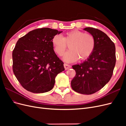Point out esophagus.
I'll list each match as a JSON object with an SVG mask.
<instances>
[{"label":"esophagus","instance_id":"1","mask_svg":"<svg viewBox=\"0 0 126 126\" xmlns=\"http://www.w3.org/2000/svg\"><path fill=\"white\" fill-rule=\"evenodd\" d=\"M64 68H65L66 70H67V69H69V68H70L71 67V66L70 65H69V64L64 63Z\"/></svg>","mask_w":126,"mask_h":126}]
</instances>
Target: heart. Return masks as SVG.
I'll return each mask as SVG.
<instances>
[{"label": "heart", "mask_w": 126, "mask_h": 126, "mask_svg": "<svg viewBox=\"0 0 126 126\" xmlns=\"http://www.w3.org/2000/svg\"><path fill=\"white\" fill-rule=\"evenodd\" d=\"M52 44L57 55L63 56L67 45L70 50L64 54L63 59L68 63H72L80 60H85L93 54L95 48V39L88 33H84L75 30L68 32L64 37L56 35L52 38Z\"/></svg>", "instance_id": "b5f03b06"}]
</instances>
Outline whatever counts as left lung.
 Segmentation results:
<instances>
[{"label":"left lung","mask_w":126,"mask_h":126,"mask_svg":"<svg viewBox=\"0 0 126 126\" xmlns=\"http://www.w3.org/2000/svg\"><path fill=\"white\" fill-rule=\"evenodd\" d=\"M95 39L93 54L80 64L73 65L76 76L71 86L76 92L91 94L100 90L111 79L116 64L115 44L105 33L91 27L83 29Z\"/></svg>","instance_id":"left-lung-1"}]
</instances>
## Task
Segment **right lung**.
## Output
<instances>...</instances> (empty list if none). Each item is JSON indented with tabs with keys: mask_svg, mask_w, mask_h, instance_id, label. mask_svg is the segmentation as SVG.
Instances as JSON below:
<instances>
[{
	"mask_svg": "<svg viewBox=\"0 0 126 126\" xmlns=\"http://www.w3.org/2000/svg\"><path fill=\"white\" fill-rule=\"evenodd\" d=\"M63 32L49 28L32 30L18 40L13 51V71L25 89L44 93L54 86L55 78L64 70L54 50L52 38Z\"/></svg>",
	"mask_w": 126,
	"mask_h": 126,
	"instance_id": "obj_1",
	"label": "right lung"
}]
</instances>
